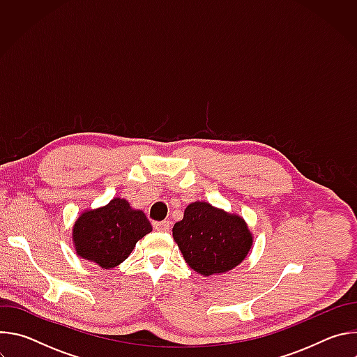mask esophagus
Segmentation results:
<instances>
[{
    "mask_svg": "<svg viewBox=\"0 0 357 357\" xmlns=\"http://www.w3.org/2000/svg\"><path fill=\"white\" fill-rule=\"evenodd\" d=\"M169 226H171V222H169V220L154 222V223H152V227H154V229L158 230V231H168V230H169Z\"/></svg>",
    "mask_w": 357,
    "mask_h": 357,
    "instance_id": "1",
    "label": "esophagus"
}]
</instances>
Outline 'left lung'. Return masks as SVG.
<instances>
[{
    "label": "left lung",
    "mask_w": 357,
    "mask_h": 357,
    "mask_svg": "<svg viewBox=\"0 0 357 357\" xmlns=\"http://www.w3.org/2000/svg\"><path fill=\"white\" fill-rule=\"evenodd\" d=\"M188 266L202 275L222 274L237 267L251 247L252 237L244 220L195 202L172 229Z\"/></svg>",
    "instance_id": "8db88e82"
}]
</instances>
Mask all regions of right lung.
Wrapping results in <instances>:
<instances>
[{
  "label": "right lung",
  "mask_w": 357,
  "mask_h": 357,
  "mask_svg": "<svg viewBox=\"0 0 357 357\" xmlns=\"http://www.w3.org/2000/svg\"><path fill=\"white\" fill-rule=\"evenodd\" d=\"M151 230L141 211H132L127 200L116 197L107 206L84 212L76 220L73 241L80 257L109 270L123 263Z\"/></svg>",
  "instance_id": "obj_1"
}]
</instances>
